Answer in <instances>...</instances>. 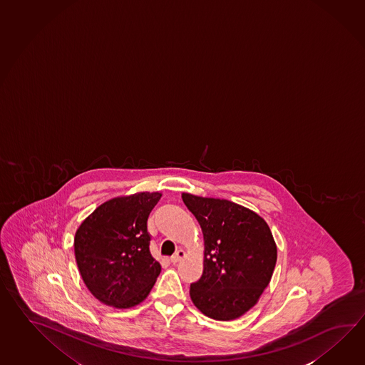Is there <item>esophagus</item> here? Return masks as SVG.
<instances>
[{"label":"esophagus","instance_id":"obj_1","mask_svg":"<svg viewBox=\"0 0 365 365\" xmlns=\"http://www.w3.org/2000/svg\"><path fill=\"white\" fill-rule=\"evenodd\" d=\"M185 257H186V252L183 250H179L171 256V264H178L179 261L183 260Z\"/></svg>","mask_w":365,"mask_h":365}]
</instances>
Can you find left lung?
Returning <instances> with one entry per match:
<instances>
[{
    "label": "left lung",
    "mask_w": 365,
    "mask_h": 365,
    "mask_svg": "<svg viewBox=\"0 0 365 365\" xmlns=\"http://www.w3.org/2000/svg\"><path fill=\"white\" fill-rule=\"evenodd\" d=\"M204 237V269L190 297L213 320L242 317L267 289L277 262L268 223L256 212L230 200L182 194Z\"/></svg>",
    "instance_id": "8db88e82"
}]
</instances>
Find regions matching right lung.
Listing matches in <instances>:
<instances>
[{
	"instance_id": "add662e5",
	"label": "right lung",
	"mask_w": 365,
	"mask_h": 365,
	"mask_svg": "<svg viewBox=\"0 0 365 365\" xmlns=\"http://www.w3.org/2000/svg\"><path fill=\"white\" fill-rule=\"evenodd\" d=\"M161 192H136L105 201L75 232L76 265L91 294L118 309L148 297L161 265L149 251L147 221Z\"/></svg>"
}]
</instances>
